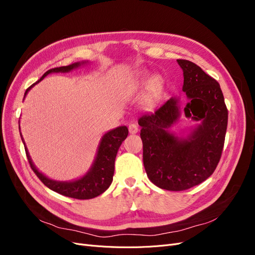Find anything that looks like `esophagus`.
<instances>
[{"label":"esophagus","mask_w":255,"mask_h":255,"mask_svg":"<svg viewBox=\"0 0 255 255\" xmlns=\"http://www.w3.org/2000/svg\"><path fill=\"white\" fill-rule=\"evenodd\" d=\"M128 130L130 134H136L138 132V127L135 125V123H130L128 126Z\"/></svg>","instance_id":"esophagus-1"}]
</instances>
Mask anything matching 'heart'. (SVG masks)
I'll return each instance as SVG.
<instances>
[{
  "label": "heart",
  "mask_w": 255,
  "mask_h": 255,
  "mask_svg": "<svg viewBox=\"0 0 255 255\" xmlns=\"http://www.w3.org/2000/svg\"><path fill=\"white\" fill-rule=\"evenodd\" d=\"M140 86H148L146 89V94L143 98V104L145 106H151L154 103H156L159 99L161 91L164 89V79L160 75H154L151 79L148 78V75L144 74L139 81Z\"/></svg>",
  "instance_id": "heart-1"
}]
</instances>
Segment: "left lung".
Instances as JSON below:
<instances>
[{
    "instance_id": "left-lung-1",
    "label": "left lung",
    "mask_w": 255,
    "mask_h": 255,
    "mask_svg": "<svg viewBox=\"0 0 255 255\" xmlns=\"http://www.w3.org/2000/svg\"><path fill=\"white\" fill-rule=\"evenodd\" d=\"M177 63L183 69V91L188 98L185 116L201 120V125L186 139L169 133L180 116L177 99L168 100L138 120L145 172L153 184L170 191L189 189L214 173L228 127V109L219 83L189 60L177 59Z\"/></svg>"
}]
</instances>
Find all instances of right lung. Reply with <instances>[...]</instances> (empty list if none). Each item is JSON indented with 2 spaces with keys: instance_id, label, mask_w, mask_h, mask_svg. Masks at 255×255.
<instances>
[{
  "instance_id": "1",
  "label": "right lung",
  "mask_w": 255,
  "mask_h": 255,
  "mask_svg": "<svg viewBox=\"0 0 255 255\" xmlns=\"http://www.w3.org/2000/svg\"><path fill=\"white\" fill-rule=\"evenodd\" d=\"M79 66L80 64L76 63L73 65L50 69L49 71H47L42 75V78L39 81H41L44 76H47L52 72H68L71 71L73 68ZM35 84H33L32 86L26 89L25 95ZM128 135V129L127 127H119L115 129H112L111 132L106 133L102 138L101 143H100L96 160L94 165H92L90 171L86 175L83 176L82 179L73 182H56L48 179L47 176H44L42 173L37 170L36 167L33 165L32 160H30L26 146H24V148L30 168H32V170L38 176V179H39L45 186L49 187L53 191L58 192V194L69 198L88 200L103 194V192L111 186L115 171L116 155H117V152L122 141L126 139Z\"/></svg>"
}]
</instances>
